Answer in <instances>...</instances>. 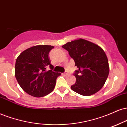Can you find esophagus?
<instances>
[{
    "label": "esophagus",
    "instance_id": "1",
    "mask_svg": "<svg viewBox=\"0 0 127 127\" xmlns=\"http://www.w3.org/2000/svg\"><path fill=\"white\" fill-rule=\"evenodd\" d=\"M62 74H63V75H64V76H67L68 74V73L66 72V71H65L64 73H62Z\"/></svg>",
    "mask_w": 127,
    "mask_h": 127
}]
</instances>
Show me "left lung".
<instances>
[{
	"instance_id": "obj_1",
	"label": "left lung",
	"mask_w": 127,
	"mask_h": 127,
	"mask_svg": "<svg viewBox=\"0 0 127 127\" xmlns=\"http://www.w3.org/2000/svg\"><path fill=\"white\" fill-rule=\"evenodd\" d=\"M62 47L74 60L76 83L71 90L83 96H91L101 89L109 72L108 60L104 51L92 42L83 39L67 42Z\"/></svg>"
}]
</instances>
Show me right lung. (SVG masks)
Wrapping results in <instances>:
<instances>
[{"mask_svg":"<svg viewBox=\"0 0 127 127\" xmlns=\"http://www.w3.org/2000/svg\"><path fill=\"white\" fill-rule=\"evenodd\" d=\"M51 45H36L21 53L16 60L15 77L26 93L34 97H42L54 90L56 79L61 75L53 71L48 54ZM49 66L50 70L46 68Z\"/></svg>","mask_w":127,"mask_h":127,"instance_id":"1","label":"right lung"}]
</instances>
